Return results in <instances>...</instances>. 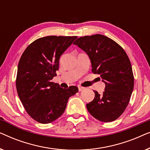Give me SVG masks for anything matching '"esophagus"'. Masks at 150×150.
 Masks as SVG:
<instances>
[{
  "instance_id": "obj_1",
  "label": "esophagus",
  "mask_w": 150,
  "mask_h": 150,
  "mask_svg": "<svg viewBox=\"0 0 150 150\" xmlns=\"http://www.w3.org/2000/svg\"><path fill=\"white\" fill-rule=\"evenodd\" d=\"M85 89V87H79V91H83V90Z\"/></svg>"
}]
</instances>
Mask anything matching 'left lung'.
<instances>
[{
	"instance_id": "left-lung-1",
	"label": "left lung",
	"mask_w": 150,
	"mask_h": 150,
	"mask_svg": "<svg viewBox=\"0 0 150 150\" xmlns=\"http://www.w3.org/2000/svg\"><path fill=\"white\" fill-rule=\"evenodd\" d=\"M87 53L91 70L105 83L103 93L93 91L95 98L87 104L89 113L103 122L115 120L124 112L134 88L130 59L124 49L108 37L96 34L84 36L74 43Z\"/></svg>"
}]
</instances>
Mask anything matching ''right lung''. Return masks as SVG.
<instances>
[{
	"instance_id": "right-lung-1",
	"label": "right lung",
	"mask_w": 150,
	"mask_h": 150,
	"mask_svg": "<svg viewBox=\"0 0 150 150\" xmlns=\"http://www.w3.org/2000/svg\"><path fill=\"white\" fill-rule=\"evenodd\" d=\"M76 36H47L31 43L22 54L18 66L16 89L27 113L42 124L52 123L64 112L76 86L63 89L52 82L59 69L61 54Z\"/></svg>"
}]
</instances>
